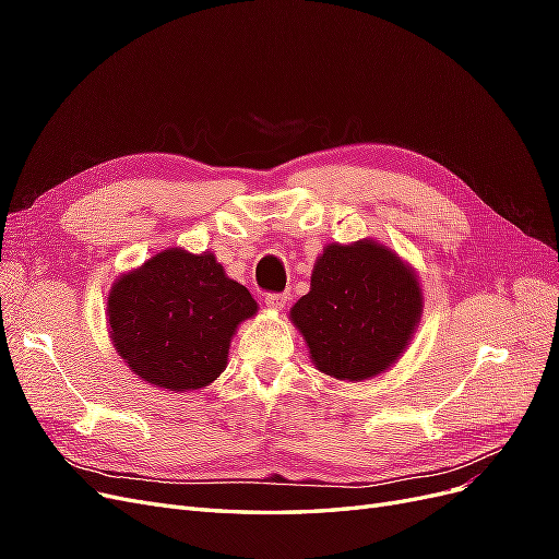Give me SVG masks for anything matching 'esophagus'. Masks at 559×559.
<instances>
[{"mask_svg": "<svg viewBox=\"0 0 559 559\" xmlns=\"http://www.w3.org/2000/svg\"><path fill=\"white\" fill-rule=\"evenodd\" d=\"M265 306L270 310H282L286 306V294H265Z\"/></svg>", "mask_w": 559, "mask_h": 559, "instance_id": "1", "label": "esophagus"}]
</instances>
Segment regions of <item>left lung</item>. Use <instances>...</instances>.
Segmentation results:
<instances>
[{
  "label": "left lung",
  "instance_id": "8db88e82",
  "mask_svg": "<svg viewBox=\"0 0 559 559\" xmlns=\"http://www.w3.org/2000/svg\"><path fill=\"white\" fill-rule=\"evenodd\" d=\"M310 282L292 321L321 373L366 380L401 357L421 314V289L394 251L373 240L329 245Z\"/></svg>",
  "mask_w": 559,
  "mask_h": 559
}]
</instances>
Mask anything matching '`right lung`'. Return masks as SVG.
Segmentation results:
<instances>
[{
  "label": "right lung",
  "mask_w": 559,
  "mask_h": 559,
  "mask_svg": "<svg viewBox=\"0 0 559 559\" xmlns=\"http://www.w3.org/2000/svg\"><path fill=\"white\" fill-rule=\"evenodd\" d=\"M111 341L140 380L186 392L224 373L230 337L257 300L214 253L165 249L111 286Z\"/></svg>",
  "instance_id": "1"
}]
</instances>
